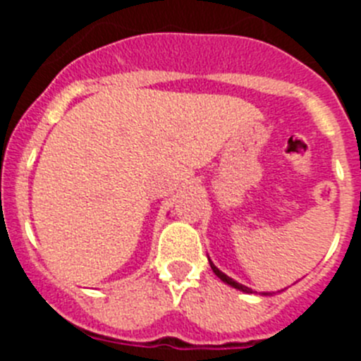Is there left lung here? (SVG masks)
<instances>
[{"label":"left lung","mask_w":361,"mask_h":361,"mask_svg":"<svg viewBox=\"0 0 361 361\" xmlns=\"http://www.w3.org/2000/svg\"><path fill=\"white\" fill-rule=\"evenodd\" d=\"M209 266H212V269H213V273H215L216 276H219L220 280H222V282L224 283H228V286H231V288H235V289H238V291H242V293H253V289H250V288H245V286H242V283H238V282H235V280L233 279H229L228 275H224V273H222V271L219 269V267L215 266V264L212 262V260H209ZM262 295H267V293H262Z\"/></svg>","instance_id":"1"}]
</instances>
